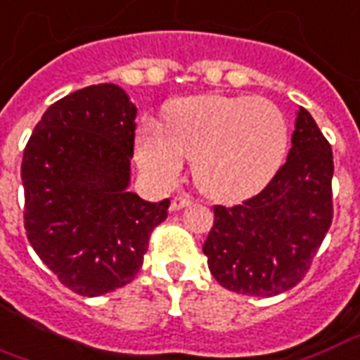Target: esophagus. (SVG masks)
Returning <instances> with one entry per match:
<instances>
[{
  "instance_id": "1",
  "label": "esophagus",
  "mask_w": 360,
  "mask_h": 360,
  "mask_svg": "<svg viewBox=\"0 0 360 360\" xmlns=\"http://www.w3.org/2000/svg\"><path fill=\"white\" fill-rule=\"evenodd\" d=\"M191 202H192L191 196H186V194H177V196H174V200H172L169 210L179 211V210H183V207H186V205L191 204Z\"/></svg>"
}]
</instances>
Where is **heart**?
Here are the masks:
<instances>
[{"mask_svg": "<svg viewBox=\"0 0 360 360\" xmlns=\"http://www.w3.org/2000/svg\"><path fill=\"white\" fill-rule=\"evenodd\" d=\"M289 130L283 113L264 98L200 96L177 101L166 128L147 122L137 137V156L158 183L179 175L185 156L210 198L236 202L270 181L283 160Z\"/></svg>", "mask_w": 360, "mask_h": 360, "instance_id": "1", "label": "heart"}]
</instances>
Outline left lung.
I'll return each instance as SVG.
<instances>
[{
    "label": "left lung",
    "mask_w": 360,
    "mask_h": 360,
    "mask_svg": "<svg viewBox=\"0 0 360 360\" xmlns=\"http://www.w3.org/2000/svg\"><path fill=\"white\" fill-rule=\"evenodd\" d=\"M290 143L287 162L259 194L213 207L215 221L202 249L224 289L249 296L292 289L333 224V149L304 107Z\"/></svg>",
    "instance_id": "8db88e82"
}]
</instances>
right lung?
<instances>
[{"label":"right lung","mask_w":360,"mask_h":360,"mask_svg":"<svg viewBox=\"0 0 360 360\" xmlns=\"http://www.w3.org/2000/svg\"><path fill=\"white\" fill-rule=\"evenodd\" d=\"M137 109L105 82L54 101L22 156L24 229L64 287L100 296L136 278L169 200L145 202L130 185Z\"/></svg>","instance_id":"obj_1"}]
</instances>
